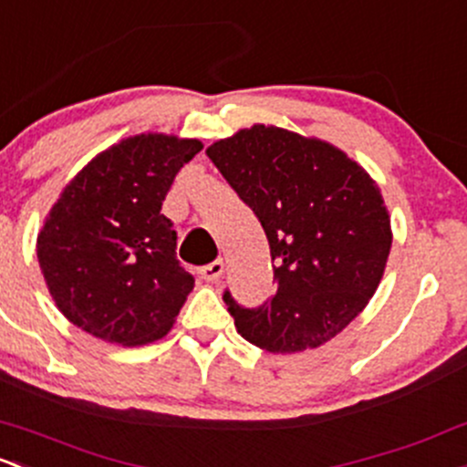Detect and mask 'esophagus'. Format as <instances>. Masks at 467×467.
I'll return each instance as SVG.
<instances>
[{"mask_svg": "<svg viewBox=\"0 0 467 467\" xmlns=\"http://www.w3.org/2000/svg\"><path fill=\"white\" fill-rule=\"evenodd\" d=\"M199 275L205 279V282H217L221 275H223V262H221V259H217V262L208 264V266L201 268Z\"/></svg>", "mask_w": 467, "mask_h": 467, "instance_id": "obj_1", "label": "esophagus"}]
</instances>
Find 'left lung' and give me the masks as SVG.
Returning <instances> with one entry per match:
<instances>
[{
  "instance_id": "8db88e82",
  "label": "left lung",
  "mask_w": 467,
  "mask_h": 467,
  "mask_svg": "<svg viewBox=\"0 0 467 467\" xmlns=\"http://www.w3.org/2000/svg\"><path fill=\"white\" fill-rule=\"evenodd\" d=\"M205 154L259 219L277 262V293L262 306L223 291L237 331L273 353L336 337L367 306L389 257L378 185L345 151L279 127L242 130Z\"/></svg>"
}]
</instances>
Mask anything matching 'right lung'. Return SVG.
Instances as JSON below:
<instances>
[{
	"instance_id": "add662e5",
	"label": "right lung",
	"mask_w": 467,
	"mask_h": 467,
	"mask_svg": "<svg viewBox=\"0 0 467 467\" xmlns=\"http://www.w3.org/2000/svg\"><path fill=\"white\" fill-rule=\"evenodd\" d=\"M199 140L140 134L102 151L67 185L37 237L57 308L82 331L122 347L159 340L194 288L161 213Z\"/></svg>"
}]
</instances>
